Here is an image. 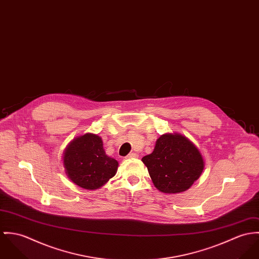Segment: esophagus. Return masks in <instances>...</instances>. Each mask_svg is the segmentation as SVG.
Returning <instances> with one entry per match:
<instances>
[{
    "label": "esophagus",
    "instance_id": "1",
    "mask_svg": "<svg viewBox=\"0 0 259 259\" xmlns=\"http://www.w3.org/2000/svg\"><path fill=\"white\" fill-rule=\"evenodd\" d=\"M126 158H127V159H134V158H138V154H136V153H130V154H128V155L126 156Z\"/></svg>",
    "mask_w": 259,
    "mask_h": 259
}]
</instances>
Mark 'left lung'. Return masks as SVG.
Returning a JSON list of instances; mask_svg holds the SVG:
<instances>
[{"label": "left lung", "instance_id": "left-lung-1", "mask_svg": "<svg viewBox=\"0 0 259 259\" xmlns=\"http://www.w3.org/2000/svg\"><path fill=\"white\" fill-rule=\"evenodd\" d=\"M154 186L165 194L187 191L200 178L204 161L199 149L187 137L167 133L157 141L154 151L142 158Z\"/></svg>", "mask_w": 259, "mask_h": 259}]
</instances>
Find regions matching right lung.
<instances>
[{"label":"right lung","mask_w":259,"mask_h":259,"mask_svg":"<svg viewBox=\"0 0 259 259\" xmlns=\"http://www.w3.org/2000/svg\"><path fill=\"white\" fill-rule=\"evenodd\" d=\"M63 166L72 183L87 190H96L115 176L118 162L106 155L101 137L87 133L67 145Z\"/></svg>","instance_id":"1"}]
</instances>
